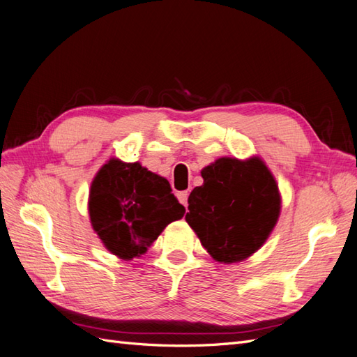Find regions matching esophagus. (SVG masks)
<instances>
[{"mask_svg": "<svg viewBox=\"0 0 357 357\" xmlns=\"http://www.w3.org/2000/svg\"><path fill=\"white\" fill-rule=\"evenodd\" d=\"M178 201L184 205V206H187V201H188V192H179L178 195Z\"/></svg>", "mask_w": 357, "mask_h": 357, "instance_id": "1", "label": "esophagus"}]
</instances>
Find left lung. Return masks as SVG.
<instances>
[{"label": "left lung", "mask_w": 357, "mask_h": 357, "mask_svg": "<svg viewBox=\"0 0 357 357\" xmlns=\"http://www.w3.org/2000/svg\"><path fill=\"white\" fill-rule=\"evenodd\" d=\"M185 220L220 263L240 261L268 238L280 214L277 182L259 158H220L202 170Z\"/></svg>", "instance_id": "8db88e82"}]
</instances>
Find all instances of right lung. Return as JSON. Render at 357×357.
<instances>
[{
    "mask_svg": "<svg viewBox=\"0 0 357 357\" xmlns=\"http://www.w3.org/2000/svg\"><path fill=\"white\" fill-rule=\"evenodd\" d=\"M184 213L169 181L138 162L111 160L91 185L93 228L107 250L123 260L144 254L162 229Z\"/></svg>",
    "mask_w": 357,
    "mask_h": 357,
    "instance_id": "add662e5",
    "label": "right lung"
}]
</instances>
